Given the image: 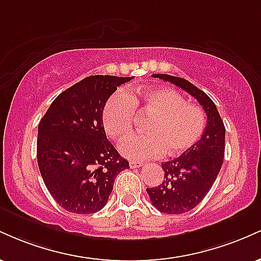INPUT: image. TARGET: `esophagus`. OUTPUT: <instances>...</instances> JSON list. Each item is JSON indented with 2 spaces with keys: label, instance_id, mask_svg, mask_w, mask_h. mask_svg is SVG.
<instances>
[{
  "label": "esophagus",
  "instance_id": "34e87169",
  "mask_svg": "<svg viewBox=\"0 0 261 261\" xmlns=\"http://www.w3.org/2000/svg\"><path fill=\"white\" fill-rule=\"evenodd\" d=\"M128 164H130L131 168H140V167H142L145 163H143V162H139V161H130L128 162Z\"/></svg>",
  "mask_w": 261,
  "mask_h": 261
}]
</instances>
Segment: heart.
Masks as SVG:
<instances>
[{
	"mask_svg": "<svg viewBox=\"0 0 261 261\" xmlns=\"http://www.w3.org/2000/svg\"><path fill=\"white\" fill-rule=\"evenodd\" d=\"M135 114L149 115L147 134L134 135L120 145V152L131 160L154 158L166 152L178 155L201 139L205 114L195 104L187 103L181 94L168 88L130 89L109 97L101 112L108 136L115 141L131 134Z\"/></svg>",
	"mask_w": 261,
	"mask_h": 261,
	"instance_id": "1",
	"label": "heart"
}]
</instances>
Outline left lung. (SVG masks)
<instances>
[{"label": "left lung", "mask_w": 261, "mask_h": 261, "mask_svg": "<svg viewBox=\"0 0 261 261\" xmlns=\"http://www.w3.org/2000/svg\"><path fill=\"white\" fill-rule=\"evenodd\" d=\"M180 87L199 101L207 115L203 134L195 145L175 160L162 163L164 179L147 188L152 205L163 214L180 215L196 207L216 180L224 158V128L211 98L189 81L170 74H152Z\"/></svg>", "instance_id": "obj_1"}]
</instances>
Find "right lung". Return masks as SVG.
I'll return each instance as SVG.
<instances>
[{"label":"right lung","mask_w":261,"mask_h":261,"mask_svg":"<svg viewBox=\"0 0 261 261\" xmlns=\"http://www.w3.org/2000/svg\"><path fill=\"white\" fill-rule=\"evenodd\" d=\"M133 77L89 76L56 97L38 127L41 178L61 207L94 214L106 206L121 170L130 168L108 141L101 112L110 95Z\"/></svg>","instance_id":"obj_1"}]
</instances>
